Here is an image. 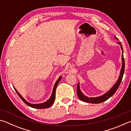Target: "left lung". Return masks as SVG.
Masks as SVG:
<instances>
[{
  "label": "left lung",
  "mask_w": 131,
  "mask_h": 131,
  "mask_svg": "<svg viewBox=\"0 0 131 131\" xmlns=\"http://www.w3.org/2000/svg\"><path fill=\"white\" fill-rule=\"evenodd\" d=\"M115 38L118 40V39L115 36ZM118 44L120 45V47L122 51H123V55H122V67L120 71V74H119V76L118 80L116 83H115L114 85L113 86V87L111 88V89L108 91L104 94L103 95H101L100 96L97 97H89L85 95H84L82 92L81 91L80 89V84L78 83L77 84V94L79 99H80L81 101L85 102L87 103H100L103 102L107 100L108 99H109L111 96H112L115 92H116V91L118 89L119 87V84H120L121 82L122 81V79H123V75L124 73V69H125V61H124V55H123V46L121 45V43L120 42H118Z\"/></svg>",
  "instance_id": "obj_1"
}]
</instances>
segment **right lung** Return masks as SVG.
Returning a JSON list of instances; mask_svg holds the SVG:
<instances>
[{
	"label": "right lung",
	"instance_id": "add662e5",
	"mask_svg": "<svg viewBox=\"0 0 131 131\" xmlns=\"http://www.w3.org/2000/svg\"><path fill=\"white\" fill-rule=\"evenodd\" d=\"M61 79H62V76H60L58 78V79L57 80V81L55 82L54 86V88H53L52 94H51V95L50 99L46 102H45L41 103L32 104V103H30L26 101L23 96H22V95L17 91V90L15 89L14 87V88L15 91H16V92L17 93V94L19 95V96L21 97V99L24 102L25 104H26L28 106H30V107H31L35 108H46L50 107V106H51L53 105V103H54V101H55V91H56V88L57 87L58 84V83H59V81H60Z\"/></svg>",
	"mask_w": 131,
	"mask_h": 131
}]
</instances>
